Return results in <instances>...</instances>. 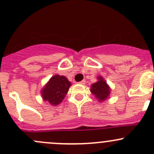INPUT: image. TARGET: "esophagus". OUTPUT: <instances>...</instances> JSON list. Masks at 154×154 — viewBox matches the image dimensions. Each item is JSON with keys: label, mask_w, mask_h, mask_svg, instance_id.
Masks as SVG:
<instances>
[{"label": "esophagus", "mask_w": 154, "mask_h": 154, "mask_svg": "<svg viewBox=\"0 0 154 154\" xmlns=\"http://www.w3.org/2000/svg\"><path fill=\"white\" fill-rule=\"evenodd\" d=\"M80 84H82V85H84V84H85V80H82V81H80V82H79Z\"/></svg>", "instance_id": "34e87169"}]
</instances>
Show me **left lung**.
<instances>
[{"mask_svg":"<svg viewBox=\"0 0 154 154\" xmlns=\"http://www.w3.org/2000/svg\"><path fill=\"white\" fill-rule=\"evenodd\" d=\"M97 79L98 81L91 85L90 91L99 101L102 102L108 98L111 92V89L103 77L99 76Z\"/></svg>","mask_w":154,"mask_h":154,"instance_id":"1","label":"left lung"}]
</instances>
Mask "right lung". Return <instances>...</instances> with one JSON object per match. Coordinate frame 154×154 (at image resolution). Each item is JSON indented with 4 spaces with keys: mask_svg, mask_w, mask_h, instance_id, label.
Wrapping results in <instances>:
<instances>
[{
    "mask_svg": "<svg viewBox=\"0 0 154 154\" xmlns=\"http://www.w3.org/2000/svg\"><path fill=\"white\" fill-rule=\"evenodd\" d=\"M71 82L64 76H53L41 90L42 97L51 106H57L68 93Z\"/></svg>",
    "mask_w": 154,
    "mask_h": 154,
    "instance_id": "obj_1",
    "label": "right lung"
}]
</instances>
